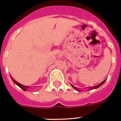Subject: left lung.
I'll use <instances>...</instances> for the list:
<instances>
[{
    "label": "left lung",
    "mask_w": 121,
    "mask_h": 121,
    "mask_svg": "<svg viewBox=\"0 0 121 121\" xmlns=\"http://www.w3.org/2000/svg\"><path fill=\"white\" fill-rule=\"evenodd\" d=\"M105 80H104L102 82H101L100 83V84L97 85H95V86H89V87H88V89H89L90 90H94V89H96V88H99V87H100V86H101L102 85H103L104 83V82H105ZM71 85H72V87H73L74 89H75L76 90H77V91H78V92H80V89L78 88H77V87H75V86H74L73 85H72V84H71Z\"/></svg>",
    "instance_id": "8db88e82"
}]
</instances>
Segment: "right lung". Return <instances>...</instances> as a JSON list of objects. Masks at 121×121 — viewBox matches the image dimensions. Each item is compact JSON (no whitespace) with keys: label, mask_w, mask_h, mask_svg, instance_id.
I'll use <instances>...</instances> for the list:
<instances>
[{"label":"right lung","mask_w":121,"mask_h":121,"mask_svg":"<svg viewBox=\"0 0 121 121\" xmlns=\"http://www.w3.org/2000/svg\"><path fill=\"white\" fill-rule=\"evenodd\" d=\"M11 78H12V81L14 82V83H15V84L17 85V86H19L20 88H21L22 89V90H24V91H26V90H27V88H28L29 87V86H24V85H23L21 84V83H19L17 82H16V81L14 80L13 79V78H12V77H11Z\"/></svg>","instance_id":"right-lung-1"}]
</instances>
